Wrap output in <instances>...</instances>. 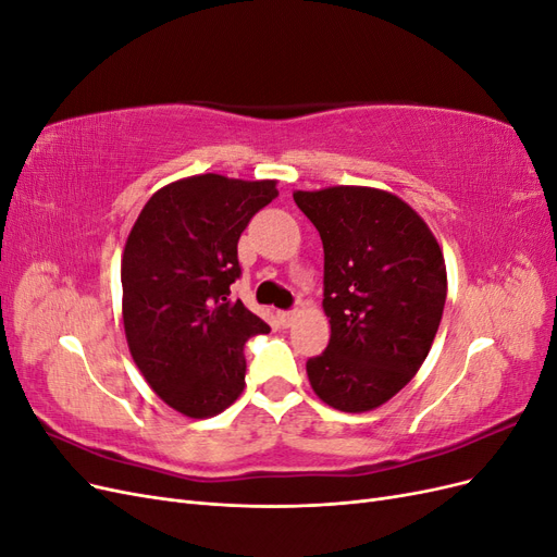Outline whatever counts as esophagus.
<instances>
[{"mask_svg":"<svg viewBox=\"0 0 557 557\" xmlns=\"http://www.w3.org/2000/svg\"><path fill=\"white\" fill-rule=\"evenodd\" d=\"M295 318H297V311H295V309H290V311H278V320H281V323H283L285 327H290V325L295 323Z\"/></svg>","mask_w":557,"mask_h":557,"instance_id":"1","label":"esophagus"}]
</instances>
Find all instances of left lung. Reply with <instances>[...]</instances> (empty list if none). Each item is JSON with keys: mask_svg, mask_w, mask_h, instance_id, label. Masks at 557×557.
I'll return each mask as SVG.
<instances>
[{"mask_svg": "<svg viewBox=\"0 0 557 557\" xmlns=\"http://www.w3.org/2000/svg\"><path fill=\"white\" fill-rule=\"evenodd\" d=\"M293 197L325 250L332 334L307 362L311 387L339 411H372L416 376L432 348L446 305L442 248L391 193L336 185Z\"/></svg>", "mask_w": 557, "mask_h": 557, "instance_id": "left-lung-1", "label": "left lung"}]
</instances>
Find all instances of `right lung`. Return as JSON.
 <instances>
[{"label": "right lung", "mask_w": 557, "mask_h": 557, "mask_svg": "<svg viewBox=\"0 0 557 557\" xmlns=\"http://www.w3.org/2000/svg\"><path fill=\"white\" fill-rule=\"evenodd\" d=\"M276 197V181L190 176L150 197L129 232L127 346L148 385L183 416L221 413L244 391V344L269 325L230 297V285L242 276V232Z\"/></svg>", "instance_id": "1"}]
</instances>
